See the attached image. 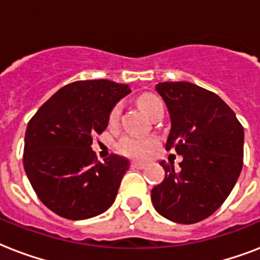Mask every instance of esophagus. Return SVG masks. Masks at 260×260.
<instances>
[{
    "mask_svg": "<svg viewBox=\"0 0 260 260\" xmlns=\"http://www.w3.org/2000/svg\"><path fill=\"white\" fill-rule=\"evenodd\" d=\"M131 166L134 167V169H140V170H142V169H146V163H142V162H132L131 163Z\"/></svg>",
    "mask_w": 260,
    "mask_h": 260,
    "instance_id": "1",
    "label": "esophagus"
}]
</instances>
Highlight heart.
Masks as SVG:
<instances>
[{"instance_id": "obj_1", "label": "heart", "mask_w": 260, "mask_h": 260, "mask_svg": "<svg viewBox=\"0 0 260 260\" xmlns=\"http://www.w3.org/2000/svg\"><path fill=\"white\" fill-rule=\"evenodd\" d=\"M139 108L147 114L152 117L158 110L163 109L162 100L155 95V94L146 93L142 94L140 97L136 100ZM118 114H120V106H114L112 112H110L109 121L113 122L117 121ZM158 144V140L155 138H144V136H138V135H128L125 138H122L118 143V151L122 155L131 156V158H146L147 155L150 154L152 148Z\"/></svg>"}]
</instances>
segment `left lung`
I'll list each match as a JSON object with an SVG mask.
<instances>
[{"label":"left lung","mask_w":260,"mask_h":260,"mask_svg":"<svg viewBox=\"0 0 260 260\" xmlns=\"http://www.w3.org/2000/svg\"><path fill=\"white\" fill-rule=\"evenodd\" d=\"M166 104L171 128L166 150L183 156L179 170L160 162L166 177L151 190L160 216L194 224L222 205L243 167L244 131L236 114L217 94L190 82L155 86Z\"/></svg>","instance_id":"obj_1"}]
</instances>
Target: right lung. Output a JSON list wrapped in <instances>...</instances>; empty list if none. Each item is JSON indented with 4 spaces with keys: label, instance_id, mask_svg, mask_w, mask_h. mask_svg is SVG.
<instances>
[{
    "label": "right lung",
    "instance_id": "add662e5",
    "mask_svg": "<svg viewBox=\"0 0 260 260\" xmlns=\"http://www.w3.org/2000/svg\"><path fill=\"white\" fill-rule=\"evenodd\" d=\"M129 85L108 79L78 81L47 100L28 122L24 169L40 201L69 220L104 213L116 200L129 160L110 155L100 162L93 138L108 126Z\"/></svg>",
    "mask_w": 260,
    "mask_h": 260
}]
</instances>
